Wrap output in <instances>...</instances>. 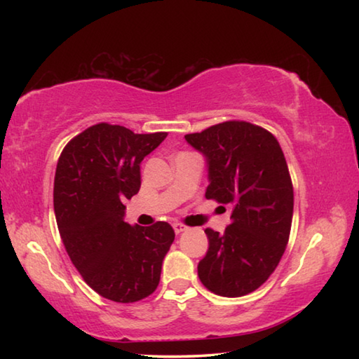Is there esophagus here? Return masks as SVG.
<instances>
[{"mask_svg":"<svg viewBox=\"0 0 359 359\" xmlns=\"http://www.w3.org/2000/svg\"><path fill=\"white\" fill-rule=\"evenodd\" d=\"M172 228H174V231H175V234H180V233H184V231L188 229V228L185 226V224H182V223H174Z\"/></svg>","mask_w":359,"mask_h":359,"instance_id":"obj_1","label":"esophagus"}]
</instances>
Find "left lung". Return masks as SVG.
<instances>
[{"instance_id":"obj_1","label":"left lung","mask_w":359,"mask_h":359,"mask_svg":"<svg viewBox=\"0 0 359 359\" xmlns=\"http://www.w3.org/2000/svg\"><path fill=\"white\" fill-rule=\"evenodd\" d=\"M185 139L208 158L205 198L234 205L223 234L205 229L209 250L198 264L199 280L218 296H245L269 278L288 244L294 194L287 160L272 133L244 120Z\"/></svg>"}]
</instances>
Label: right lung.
I'll use <instances>...</instances> for the list:
<instances>
[{
	"mask_svg": "<svg viewBox=\"0 0 359 359\" xmlns=\"http://www.w3.org/2000/svg\"><path fill=\"white\" fill-rule=\"evenodd\" d=\"M166 136L102 121L72 137L58 158L53 209L60 236L83 280L106 299L141 301L160 283L174 229L166 222L131 226L123 201L141 188L144 156Z\"/></svg>",
	"mask_w": 359,
	"mask_h": 359,
	"instance_id": "add662e5",
	"label": "right lung"
}]
</instances>
